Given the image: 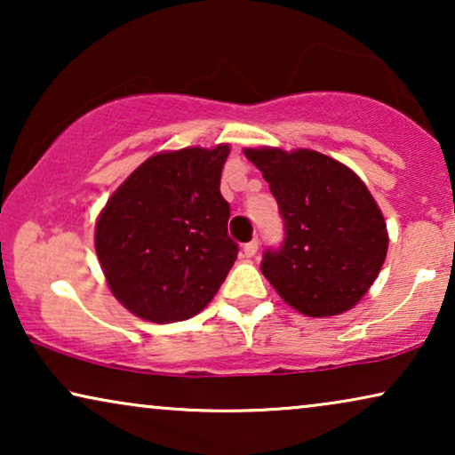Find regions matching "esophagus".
I'll use <instances>...</instances> for the list:
<instances>
[{"mask_svg":"<svg viewBox=\"0 0 455 455\" xmlns=\"http://www.w3.org/2000/svg\"><path fill=\"white\" fill-rule=\"evenodd\" d=\"M242 251H244V257H246V259H252L254 254L259 252V240L248 242V244H244V248H242Z\"/></svg>","mask_w":455,"mask_h":455,"instance_id":"obj_1","label":"esophagus"}]
</instances>
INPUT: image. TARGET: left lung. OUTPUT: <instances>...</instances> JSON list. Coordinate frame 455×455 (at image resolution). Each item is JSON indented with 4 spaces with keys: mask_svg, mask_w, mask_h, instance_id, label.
Here are the masks:
<instances>
[{
    "mask_svg": "<svg viewBox=\"0 0 455 455\" xmlns=\"http://www.w3.org/2000/svg\"><path fill=\"white\" fill-rule=\"evenodd\" d=\"M263 172L285 221V242L260 271L285 304L307 316L356 307L387 257V223L350 167L313 148H244Z\"/></svg>",
    "mask_w": 455,
    "mask_h": 455,
    "instance_id": "1",
    "label": "left lung"
}]
</instances>
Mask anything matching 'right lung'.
Here are the masks:
<instances>
[{"instance_id":"obj_1","label":"right lung","mask_w":455,"mask_h":455,"mask_svg":"<svg viewBox=\"0 0 455 455\" xmlns=\"http://www.w3.org/2000/svg\"><path fill=\"white\" fill-rule=\"evenodd\" d=\"M229 145L161 151L105 203L95 251L111 294L139 319L184 321L213 300L238 246L220 192Z\"/></svg>"}]
</instances>
